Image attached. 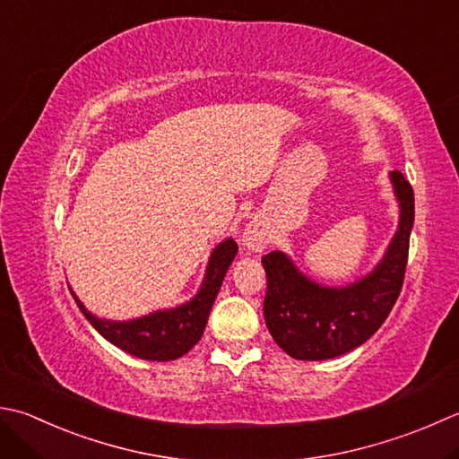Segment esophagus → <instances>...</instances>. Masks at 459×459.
Wrapping results in <instances>:
<instances>
[{
  "mask_svg": "<svg viewBox=\"0 0 459 459\" xmlns=\"http://www.w3.org/2000/svg\"><path fill=\"white\" fill-rule=\"evenodd\" d=\"M271 242V230L264 224L263 219L255 217L250 221L245 230H242V247H245L248 253H263Z\"/></svg>",
  "mask_w": 459,
  "mask_h": 459,
  "instance_id": "1",
  "label": "esophagus"
}]
</instances>
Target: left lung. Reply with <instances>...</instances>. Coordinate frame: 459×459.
<instances>
[{
    "label": "left lung",
    "mask_w": 459,
    "mask_h": 459,
    "mask_svg": "<svg viewBox=\"0 0 459 459\" xmlns=\"http://www.w3.org/2000/svg\"><path fill=\"white\" fill-rule=\"evenodd\" d=\"M390 183L400 209L398 229L380 263L358 281L326 286L304 274L282 250L263 256L266 328L296 360H330L362 346L396 304L414 227V191L400 170H390Z\"/></svg>",
    "instance_id": "1"
}]
</instances>
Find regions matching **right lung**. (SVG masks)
Masks as SVG:
<instances>
[{
  "label": "right lung",
  "mask_w": 459,
  "mask_h": 459,
  "mask_svg": "<svg viewBox=\"0 0 459 459\" xmlns=\"http://www.w3.org/2000/svg\"><path fill=\"white\" fill-rule=\"evenodd\" d=\"M238 253L237 242L224 238L212 248L206 263V271L199 290L191 300H186L173 308L152 310L145 316L131 320H109L99 318L85 308V304L77 299L74 289H69L83 316L91 322V326L105 340L123 352H127L141 360L169 362L185 356L196 342H199L206 320L212 310L214 299L221 290L229 266Z\"/></svg>",
  "instance_id": "right-lung-1"
}]
</instances>
